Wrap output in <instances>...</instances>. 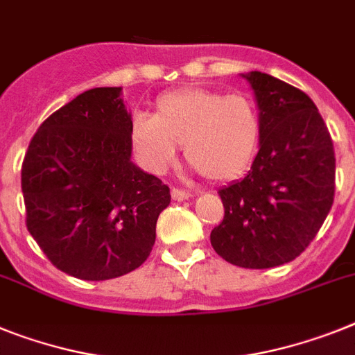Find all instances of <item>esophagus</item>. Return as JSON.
I'll use <instances>...</instances> for the list:
<instances>
[{"label":"esophagus","mask_w":355,"mask_h":355,"mask_svg":"<svg viewBox=\"0 0 355 355\" xmlns=\"http://www.w3.org/2000/svg\"><path fill=\"white\" fill-rule=\"evenodd\" d=\"M171 196H173V200L182 202V200H189V198L193 196V193L191 191H182V189H175V187H173Z\"/></svg>","instance_id":"esophagus-1"}]
</instances>
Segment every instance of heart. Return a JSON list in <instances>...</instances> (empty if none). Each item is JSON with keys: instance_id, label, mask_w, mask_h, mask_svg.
<instances>
[{"instance_id": "obj_1", "label": "heart", "mask_w": 355, "mask_h": 355, "mask_svg": "<svg viewBox=\"0 0 355 355\" xmlns=\"http://www.w3.org/2000/svg\"><path fill=\"white\" fill-rule=\"evenodd\" d=\"M260 135V113L249 97L202 86L160 95L153 117L139 113L130 126L133 150L148 171H168L184 144L187 162L213 182H231L243 175Z\"/></svg>"}]
</instances>
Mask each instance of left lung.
<instances>
[{"label":"left lung","mask_w":355,"mask_h":355,"mask_svg":"<svg viewBox=\"0 0 355 355\" xmlns=\"http://www.w3.org/2000/svg\"><path fill=\"white\" fill-rule=\"evenodd\" d=\"M242 77L260 113V150L245 177L218 191L225 214L211 245L229 263L270 269L302 254L323 225L334 202V146L305 92L261 71Z\"/></svg>","instance_id":"8db88e82"}]
</instances>
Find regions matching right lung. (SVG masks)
<instances>
[{"label":"right lung","instance_id":"1","mask_svg":"<svg viewBox=\"0 0 355 355\" xmlns=\"http://www.w3.org/2000/svg\"><path fill=\"white\" fill-rule=\"evenodd\" d=\"M122 88H92L43 122L21 168L26 227L59 270L86 282L150 256L169 187L132 162Z\"/></svg>","mask_w":355,"mask_h":355}]
</instances>
